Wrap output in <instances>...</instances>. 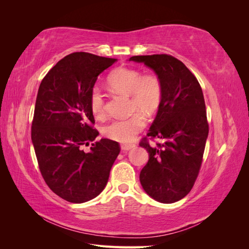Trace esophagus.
Returning <instances> with one entry per match:
<instances>
[{"label":"esophagus","instance_id":"34e87169","mask_svg":"<svg viewBox=\"0 0 249 249\" xmlns=\"http://www.w3.org/2000/svg\"><path fill=\"white\" fill-rule=\"evenodd\" d=\"M120 147H122L123 150H130L135 147V144H125V143H123V144L120 145Z\"/></svg>","mask_w":249,"mask_h":249}]
</instances>
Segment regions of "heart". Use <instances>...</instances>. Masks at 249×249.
<instances>
[{"instance_id": "b5f03b06", "label": "heart", "mask_w": 249, "mask_h": 249, "mask_svg": "<svg viewBox=\"0 0 249 249\" xmlns=\"http://www.w3.org/2000/svg\"><path fill=\"white\" fill-rule=\"evenodd\" d=\"M108 85L117 92L131 95L133 111H140L152 115L159 107L162 97L161 82L154 74H145L136 70L117 69L108 77ZM89 106L92 114L101 118L105 114V99L100 87L93 86L89 94ZM145 120L140 113H135L127 118L114 119L103 127L107 138L122 143L132 142L143 130Z\"/></svg>"}]
</instances>
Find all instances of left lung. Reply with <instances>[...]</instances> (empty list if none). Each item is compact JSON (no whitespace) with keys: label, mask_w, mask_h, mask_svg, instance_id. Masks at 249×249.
<instances>
[{"label":"left lung","mask_w":249,"mask_h":249,"mask_svg":"<svg viewBox=\"0 0 249 249\" xmlns=\"http://www.w3.org/2000/svg\"><path fill=\"white\" fill-rule=\"evenodd\" d=\"M129 61L153 70L162 86L159 109L147 136L164 142L155 147L141 141L148 161L140 172V183L155 200L176 202L191 191L205 152L209 124L202 90L194 74L172 56H133Z\"/></svg>","instance_id":"8db88e82"}]
</instances>
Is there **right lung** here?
Instances as JSON below:
<instances>
[{"instance_id":"add662e5","label":"right lung","mask_w":249,"mask_h":249,"mask_svg":"<svg viewBox=\"0 0 249 249\" xmlns=\"http://www.w3.org/2000/svg\"><path fill=\"white\" fill-rule=\"evenodd\" d=\"M117 59L77 52L53 67L40 83L36 97L31 139L41 175L61 198L82 203L106 187L118 143L102 138L89 145L99 132L91 126L90 90L99 74Z\"/></svg>"}]
</instances>
